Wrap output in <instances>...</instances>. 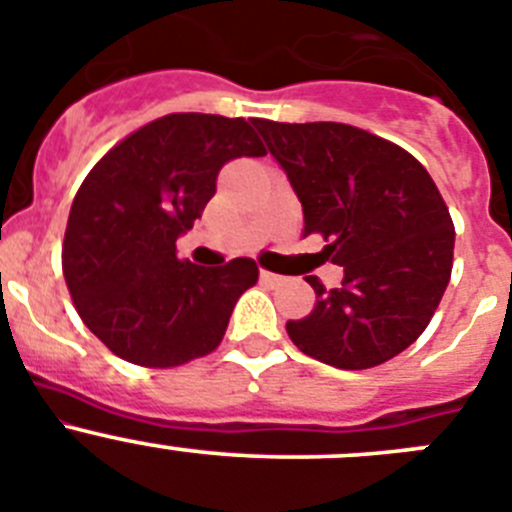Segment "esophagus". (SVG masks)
I'll list each match as a JSON object with an SVG mask.
<instances>
[{
  "mask_svg": "<svg viewBox=\"0 0 512 512\" xmlns=\"http://www.w3.org/2000/svg\"><path fill=\"white\" fill-rule=\"evenodd\" d=\"M260 278L265 280V283H270V285H280V283H285V278H283V275H278V273H270V270H262V273H260Z\"/></svg>",
  "mask_w": 512,
  "mask_h": 512,
  "instance_id": "1",
  "label": "esophagus"
}]
</instances>
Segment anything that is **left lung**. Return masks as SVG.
<instances>
[{
    "mask_svg": "<svg viewBox=\"0 0 512 512\" xmlns=\"http://www.w3.org/2000/svg\"><path fill=\"white\" fill-rule=\"evenodd\" d=\"M303 204V237L344 267L339 288L316 275L313 311L290 342L339 370H367L411 347L451 278L454 222L434 178L408 150L342 122L252 119Z\"/></svg>",
    "mask_w": 512,
    "mask_h": 512,
    "instance_id": "obj_1",
    "label": "left lung"
}]
</instances>
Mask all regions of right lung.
<instances>
[{
  "label": "right lung",
  "mask_w": 512,
  "mask_h": 512,
  "mask_svg": "<svg viewBox=\"0 0 512 512\" xmlns=\"http://www.w3.org/2000/svg\"><path fill=\"white\" fill-rule=\"evenodd\" d=\"M265 153L242 117L178 112L119 140L89 170L68 214L63 278L109 352L168 370L222 344L234 303L260 278L257 262L193 265L176 239L206 209L227 160Z\"/></svg>",
  "instance_id": "1"
}]
</instances>
